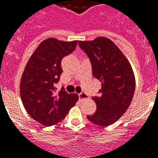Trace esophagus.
I'll return each instance as SVG.
<instances>
[{"label": "esophagus", "mask_w": 158, "mask_h": 158, "mask_svg": "<svg viewBox=\"0 0 158 158\" xmlns=\"http://www.w3.org/2000/svg\"><path fill=\"white\" fill-rule=\"evenodd\" d=\"M88 97H89V96H88V95L85 93H81L79 94V100H80L81 101H82V100H85V99H88Z\"/></svg>", "instance_id": "obj_1"}]
</instances>
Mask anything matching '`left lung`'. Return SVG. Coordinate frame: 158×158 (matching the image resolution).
Returning a JSON list of instances; mask_svg holds the SVG:
<instances>
[{
	"label": "left lung",
	"instance_id": "left-lung-1",
	"mask_svg": "<svg viewBox=\"0 0 158 158\" xmlns=\"http://www.w3.org/2000/svg\"><path fill=\"white\" fill-rule=\"evenodd\" d=\"M79 46L90 59L93 75L101 82L100 95L93 97L96 111L87 118L99 126H109L123 115L132 101L134 71L126 56L107 38L79 41Z\"/></svg>",
	"mask_w": 158,
	"mask_h": 158
}]
</instances>
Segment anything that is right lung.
<instances>
[{
  "label": "right lung",
  "mask_w": 158,
  "mask_h": 158,
  "mask_svg": "<svg viewBox=\"0 0 158 158\" xmlns=\"http://www.w3.org/2000/svg\"><path fill=\"white\" fill-rule=\"evenodd\" d=\"M78 41L65 42L49 38L31 54L22 74L19 93L25 109L33 119L50 127L65 118L79 97L62 89L55 93L64 57L74 51Z\"/></svg>",
  "instance_id": "right-lung-1"
}]
</instances>
